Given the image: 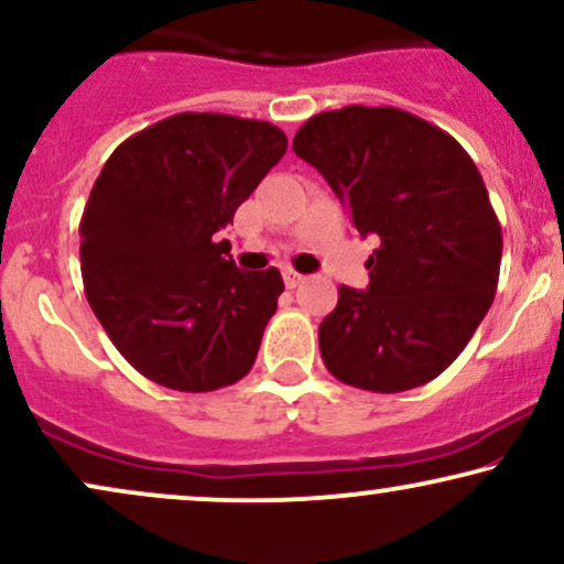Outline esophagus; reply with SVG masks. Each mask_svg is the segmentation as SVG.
<instances>
[{
    "label": "esophagus",
    "instance_id": "obj_1",
    "mask_svg": "<svg viewBox=\"0 0 564 564\" xmlns=\"http://www.w3.org/2000/svg\"><path fill=\"white\" fill-rule=\"evenodd\" d=\"M282 274H284V284H288V288H297V284L305 280V274H301V271H295V269H284Z\"/></svg>",
    "mask_w": 564,
    "mask_h": 564
}]
</instances>
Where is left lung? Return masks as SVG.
Returning <instances> with one entry per match:
<instances>
[{"instance_id":"obj_1","label":"left lung","mask_w":564,"mask_h":564,"mask_svg":"<svg viewBox=\"0 0 564 564\" xmlns=\"http://www.w3.org/2000/svg\"><path fill=\"white\" fill-rule=\"evenodd\" d=\"M293 151L316 166L360 235H379L368 290L339 288L318 326L332 377L405 392L463 352L495 301L502 227L468 151L394 107L311 117Z\"/></svg>"}]
</instances>
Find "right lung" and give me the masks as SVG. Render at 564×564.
Here are the masks:
<instances>
[{
  "label": "right lung",
  "instance_id": "obj_1",
  "mask_svg": "<svg viewBox=\"0 0 564 564\" xmlns=\"http://www.w3.org/2000/svg\"><path fill=\"white\" fill-rule=\"evenodd\" d=\"M288 151L271 122L183 112L115 149L80 219L86 297L122 358L156 384L212 392L253 366L284 282L214 240Z\"/></svg>",
  "mask_w": 564,
  "mask_h": 564
}]
</instances>
